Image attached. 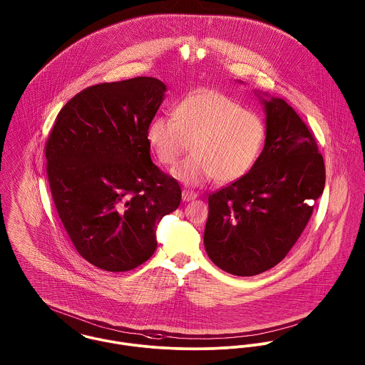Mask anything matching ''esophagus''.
<instances>
[{
    "instance_id": "obj_1",
    "label": "esophagus",
    "mask_w": 365,
    "mask_h": 365,
    "mask_svg": "<svg viewBox=\"0 0 365 365\" xmlns=\"http://www.w3.org/2000/svg\"><path fill=\"white\" fill-rule=\"evenodd\" d=\"M197 197H198V194L194 192V191H191V190H184V191H182V201H184V202L194 201Z\"/></svg>"
}]
</instances>
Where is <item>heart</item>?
I'll list each match as a JSON object with an SVG mask.
<instances>
[{"instance_id": "b5f03b06", "label": "heart", "mask_w": 365, "mask_h": 365, "mask_svg": "<svg viewBox=\"0 0 365 365\" xmlns=\"http://www.w3.org/2000/svg\"><path fill=\"white\" fill-rule=\"evenodd\" d=\"M173 117L155 116L146 140L161 164H174L192 142V156L178 163L171 175L185 185L216 178L227 184L243 178L256 164L265 140L260 115L227 96L201 90L174 106Z\"/></svg>"}]
</instances>
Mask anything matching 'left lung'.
<instances>
[{
	"label": "left lung",
	"mask_w": 365,
	"mask_h": 365,
	"mask_svg": "<svg viewBox=\"0 0 365 365\" xmlns=\"http://www.w3.org/2000/svg\"><path fill=\"white\" fill-rule=\"evenodd\" d=\"M243 84V81H239ZM265 140L253 168L209 195L204 245L220 269L252 277L282 260L324 188V163L311 130L284 100L256 90Z\"/></svg>",
	"instance_id": "left-lung-1"
}]
</instances>
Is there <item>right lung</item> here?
I'll return each mask as SVG.
<instances>
[{
	"label": "right lung",
	"mask_w": 365,
	"mask_h": 365,
	"mask_svg": "<svg viewBox=\"0 0 365 365\" xmlns=\"http://www.w3.org/2000/svg\"><path fill=\"white\" fill-rule=\"evenodd\" d=\"M167 87L153 77L93 86L61 108L46 143L53 201L76 250L129 271L156 252L157 225L178 208V182L146 140Z\"/></svg>",
	"instance_id": "right-lung-1"
}]
</instances>
